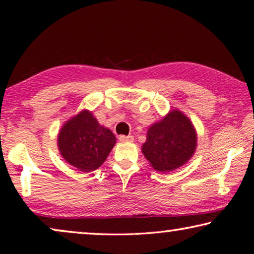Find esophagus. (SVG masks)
Segmentation results:
<instances>
[{"label":"esophagus","instance_id":"34e87169","mask_svg":"<svg viewBox=\"0 0 254 254\" xmlns=\"http://www.w3.org/2000/svg\"><path fill=\"white\" fill-rule=\"evenodd\" d=\"M119 139L121 142H133L134 141V137L132 135H120Z\"/></svg>","mask_w":254,"mask_h":254}]
</instances>
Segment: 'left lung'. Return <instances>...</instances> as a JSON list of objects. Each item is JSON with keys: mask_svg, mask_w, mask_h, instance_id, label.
<instances>
[{"mask_svg": "<svg viewBox=\"0 0 254 254\" xmlns=\"http://www.w3.org/2000/svg\"><path fill=\"white\" fill-rule=\"evenodd\" d=\"M196 148L194 124L182 111L174 109L148 128L141 150L154 170L170 173L190 160Z\"/></svg>", "mask_w": 254, "mask_h": 254, "instance_id": "obj_1", "label": "left lung"}]
</instances>
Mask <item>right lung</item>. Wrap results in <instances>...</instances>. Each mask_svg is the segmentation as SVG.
Instances as JSON below:
<instances>
[{
    "label": "right lung",
    "instance_id": "1",
    "mask_svg": "<svg viewBox=\"0 0 254 254\" xmlns=\"http://www.w3.org/2000/svg\"><path fill=\"white\" fill-rule=\"evenodd\" d=\"M57 141L64 160L83 173H91L104 163L117 137L98 123L91 111L83 110L64 123Z\"/></svg>",
    "mask_w": 254,
    "mask_h": 254
}]
</instances>
